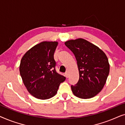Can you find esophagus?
I'll list each match as a JSON object with an SVG mask.
<instances>
[{
  "label": "esophagus",
  "mask_w": 125,
  "mask_h": 125,
  "mask_svg": "<svg viewBox=\"0 0 125 125\" xmlns=\"http://www.w3.org/2000/svg\"><path fill=\"white\" fill-rule=\"evenodd\" d=\"M65 77H66V78H68V77H69V74H68V72H66L65 73Z\"/></svg>",
  "instance_id": "34e87169"
}]
</instances>
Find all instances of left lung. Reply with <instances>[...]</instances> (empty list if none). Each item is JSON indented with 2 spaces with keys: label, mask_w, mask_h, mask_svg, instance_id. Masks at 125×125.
Segmentation results:
<instances>
[{
  "label": "left lung",
  "mask_w": 125,
  "mask_h": 125,
  "mask_svg": "<svg viewBox=\"0 0 125 125\" xmlns=\"http://www.w3.org/2000/svg\"><path fill=\"white\" fill-rule=\"evenodd\" d=\"M65 45L74 54L79 71L78 83L71 86L73 93L83 99L95 96L103 89L110 71L106 55L83 39L68 40Z\"/></svg>",
  "instance_id": "obj_1"
}]
</instances>
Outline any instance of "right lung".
<instances>
[{"label": "right lung", "instance_id": "add662e5", "mask_svg": "<svg viewBox=\"0 0 125 125\" xmlns=\"http://www.w3.org/2000/svg\"><path fill=\"white\" fill-rule=\"evenodd\" d=\"M57 42H42L28 50L20 61L19 71L27 90L35 98L47 100L54 96L65 80L56 72L54 53Z\"/></svg>", "mask_w": 125, "mask_h": 125}]
</instances>
